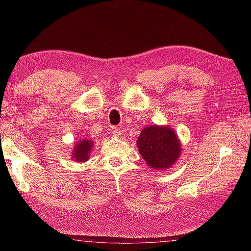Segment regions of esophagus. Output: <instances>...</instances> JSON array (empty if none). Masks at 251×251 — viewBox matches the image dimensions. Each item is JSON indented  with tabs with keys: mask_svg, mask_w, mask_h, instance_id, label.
Returning <instances> with one entry per match:
<instances>
[{
	"mask_svg": "<svg viewBox=\"0 0 251 251\" xmlns=\"http://www.w3.org/2000/svg\"><path fill=\"white\" fill-rule=\"evenodd\" d=\"M111 131H112V134H113L114 137H119V136L121 135L120 130H119L118 127H116V126H113V127L111 128Z\"/></svg>",
	"mask_w": 251,
	"mask_h": 251,
	"instance_id": "1",
	"label": "esophagus"
}]
</instances>
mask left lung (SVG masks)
I'll use <instances>...</instances> for the list:
<instances>
[{
  "mask_svg": "<svg viewBox=\"0 0 251 251\" xmlns=\"http://www.w3.org/2000/svg\"><path fill=\"white\" fill-rule=\"evenodd\" d=\"M137 147L144 161L156 170L171 168L181 154L178 136L173 128L164 126L144 127L137 139Z\"/></svg>",
  "mask_w": 251,
  "mask_h": 251,
  "instance_id": "1",
  "label": "left lung"
}]
</instances>
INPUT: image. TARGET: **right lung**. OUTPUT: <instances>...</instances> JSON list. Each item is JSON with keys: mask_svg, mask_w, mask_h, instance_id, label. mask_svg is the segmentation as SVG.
Masks as SVG:
<instances>
[{"mask_svg": "<svg viewBox=\"0 0 251 251\" xmlns=\"http://www.w3.org/2000/svg\"><path fill=\"white\" fill-rule=\"evenodd\" d=\"M93 147V141L90 139H81L75 144L72 158L77 162H86L89 159V155Z\"/></svg>", "mask_w": 251, "mask_h": 251, "instance_id": "1", "label": "right lung"}]
</instances>
